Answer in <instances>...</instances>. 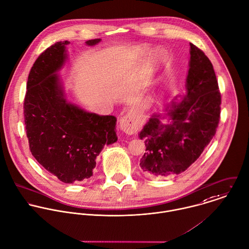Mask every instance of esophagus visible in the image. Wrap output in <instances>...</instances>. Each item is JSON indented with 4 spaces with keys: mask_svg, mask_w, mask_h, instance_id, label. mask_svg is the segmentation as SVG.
<instances>
[{
    "mask_svg": "<svg viewBox=\"0 0 249 249\" xmlns=\"http://www.w3.org/2000/svg\"><path fill=\"white\" fill-rule=\"evenodd\" d=\"M119 126H120V129L124 133H126L127 135H132L137 132L139 123H138L137 118L133 114L127 113L120 118Z\"/></svg>",
    "mask_w": 249,
    "mask_h": 249,
    "instance_id": "34e87169",
    "label": "esophagus"
}]
</instances>
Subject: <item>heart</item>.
<instances>
[{"mask_svg": "<svg viewBox=\"0 0 249 249\" xmlns=\"http://www.w3.org/2000/svg\"><path fill=\"white\" fill-rule=\"evenodd\" d=\"M143 50H144V51H148V49H147V48H144Z\"/></svg>", "mask_w": 249, "mask_h": 249, "instance_id": "1", "label": "heart"}]
</instances>
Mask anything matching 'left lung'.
Instances as JSON below:
<instances>
[{
	"mask_svg": "<svg viewBox=\"0 0 249 249\" xmlns=\"http://www.w3.org/2000/svg\"><path fill=\"white\" fill-rule=\"evenodd\" d=\"M187 95L167 107L168 123L154 114L140 133L145 153L140 166L150 177L178 175L203 153L216 133L220 119L221 94L212 62L190 43ZM169 109L168 110L167 108Z\"/></svg>",
	"mask_w": 249,
	"mask_h": 249,
	"instance_id": "obj_1",
	"label": "left lung"
}]
</instances>
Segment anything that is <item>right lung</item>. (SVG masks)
I'll use <instances>...</instances> for the list:
<instances>
[{
  "instance_id": "add662e5",
  "label": "right lung",
  "mask_w": 249,
  "mask_h": 249,
  "mask_svg": "<svg viewBox=\"0 0 249 249\" xmlns=\"http://www.w3.org/2000/svg\"><path fill=\"white\" fill-rule=\"evenodd\" d=\"M100 41L90 39L86 44ZM69 43L55 42L37 57L28 76L24 99L30 151L46 171L65 183L92 177L105 144L117 141L114 116L87 112L66 101L56 72L67 59Z\"/></svg>"
}]
</instances>
